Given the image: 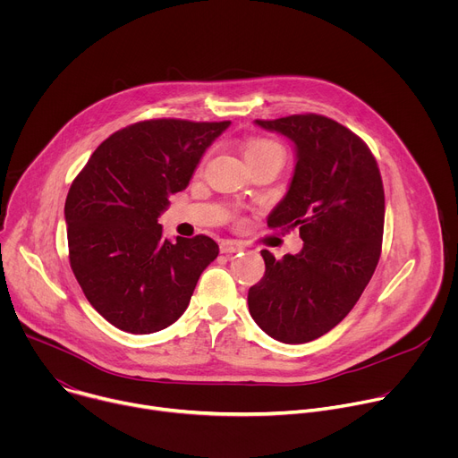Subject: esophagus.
Listing matches in <instances>:
<instances>
[{
    "label": "esophagus",
    "instance_id": "esophagus-1",
    "mask_svg": "<svg viewBox=\"0 0 458 458\" xmlns=\"http://www.w3.org/2000/svg\"><path fill=\"white\" fill-rule=\"evenodd\" d=\"M219 248H221L223 253H235V251H241V250H242V244L237 242V241L226 239V241H221Z\"/></svg>",
    "mask_w": 458,
    "mask_h": 458
}]
</instances>
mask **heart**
<instances>
[{"label":"heart","mask_w":458,"mask_h":458,"mask_svg":"<svg viewBox=\"0 0 458 458\" xmlns=\"http://www.w3.org/2000/svg\"><path fill=\"white\" fill-rule=\"evenodd\" d=\"M260 156H277L283 159V147L272 140H257L244 148V159L260 157Z\"/></svg>","instance_id":"b5f03b06"}]
</instances>
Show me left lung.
<instances>
[{
	"label": "left lung",
	"mask_w": 458,
	"mask_h": 458,
	"mask_svg": "<svg viewBox=\"0 0 458 458\" xmlns=\"http://www.w3.org/2000/svg\"><path fill=\"white\" fill-rule=\"evenodd\" d=\"M295 147V170L283 201L268 216L274 230L299 228V253L260 251L267 272L248 292L259 328L286 344H302L352 311L380 257L384 188L368 145L341 123L299 114L255 119Z\"/></svg>",
	"instance_id": "8db88e82"
}]
</instances>
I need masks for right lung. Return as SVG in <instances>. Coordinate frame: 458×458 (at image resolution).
<instances>
[{"label":"right lung","instance_id":"obj_1","mask_svg":"<svg viewBox=\"0 0 458 458\" xmlns=\"http://www.w3.org/2000/svg\"><path fill=\"white\" fill-rule=\"evenodd\" d=\"M228 126L134 123L105 140L74 179L64 201L71 268L89 302L115 328L145 335L175 322L219 255L207 235L165 239L157 217Z\"/></svg>","mask_w":458,"mask_h":458}]
</instances>
